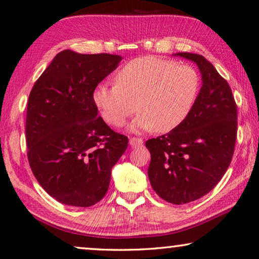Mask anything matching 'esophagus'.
<instances>
[{
  "mask_svg": "<svg viewBox=\"0 0 259 259\" xmlns=\"http://www.w3.org/2000/svg\"><path fill=\"white\" fill-rule=\"evenodd\" d=\"M130 144H131V146H133V147L141 146L142 144H143V140L140 139V137H131Z\"/></svg>",
  "mask_w": 259,
  "mask_h": 259,
  "instance_id": "1",
  "label": "esophagus"
}]
</instances>
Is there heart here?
<instances>
[{"label": "heart", "instance_id": "heart-1", "mask_svg": "<svg viewBox=\"0 0 259 259\" xmlns=\"http://www.w3.org/2000/svg\"><path fill=\"white\" fill-rule=\"evenodd\" d=\"M200 76L193 67L157 57L136 58L115 75V83H99L93 102L105 122L120 127L141 109L135 132L156 128L168 133L184 123L197 102Z\"/></svg>", "mask_w": 259, "mask_h": 259}]
</instances>
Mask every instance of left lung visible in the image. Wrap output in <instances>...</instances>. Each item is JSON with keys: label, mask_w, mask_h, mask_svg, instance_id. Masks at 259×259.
Wrapping results in <instances>:
<instances>
[{"label": "left lung", "mask_w": 259, "mask_h": 259, "mask_svg": "<svg viewBox=\"0 0 259 259\" xmlns=\"http://www.w3.org/2000/svg\"><path fill=\"white\" fill-rule=\"evenodd\" d=\"M177 56L196 62L202 87L189 117L178 128L147 140V170L152 188L165 201L183 204L210 192L233 159L237 139V105L225 78L204 57Z\"/></svg>", "instance_id": "left-lung-1"}]
</instances>
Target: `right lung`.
I'll list each match as a JSON object with an SVG mask.
<instances>
[{
  "label": "right lung",
  "instance_id": "1",
  "mask_svg": "<svg viewBox=\"0 0 259 259\" xmlns=\"http://www.w3.org/2000/svg\"><path fill=\"white\" fill-rule=\"evenodd\" d=\"M122 57L59 52L34 82L28 99V160L40 186L73 207H91L106 194L112 167L127 149L98 115L95 87Z\"/></svg>",
  "mask_w": 259,
  "mask_h": 259
}]
</instances>
